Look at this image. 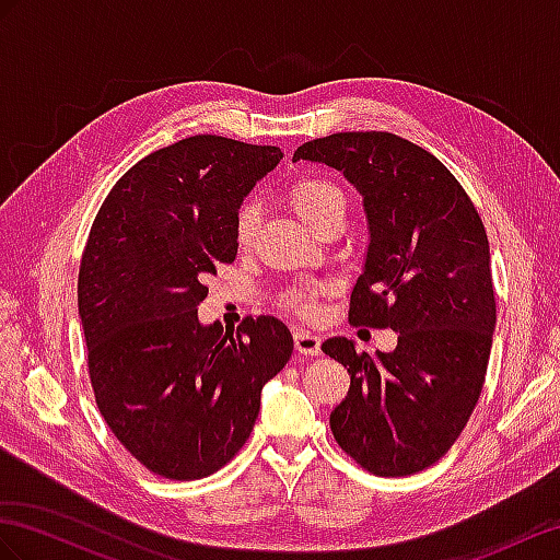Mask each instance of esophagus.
Masks as SVG:
<instances>
[{"label":"esophagus","instance_id":"esophagus-1","mask_svg":"<svg viewBox=\"0 0 560 560\" xmlns=\"http://www.w3.org/2000/svg\"><path fill=\"white\" fill-rule=\"evenodd\" d=\"M295 350L300 354H319L322 352V336L305 331V328H293Z\"/></svg>","mask_w":560,"mask_h":560}]
</instances>
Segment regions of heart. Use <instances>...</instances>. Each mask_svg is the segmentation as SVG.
<instances>
[{
  "label": "heart",
  "mask_w": 560,
  "mask_h": 560,
  "mask_svg": "<svg viewBox=\"0 0 560 560\" xmlns=\"http://www.w3.org/2000/svg\"><path fill=\"white\" fill-rule=\"evenodd\" d=\"M289 200L293 210L303 218L310 226L319 229L331 218H346L348 198L340 186L324 175H303L291 182ZM260 222L257 206L246 200L241 203L234 218V238L238 248H248L255 238V229ZM324 291V285H291L279 295V305L291 310L300 317H312L314 314V298Z\"/></svg>",
  "instance_id": "obj_1"
}]
</instances>
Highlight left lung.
<instances>
[{
    "mask_svg": "<svg viewBox=\"0 0 560 560\" xmlns=\"http://www.w3.org/2000/svg\"><path fill=\"white\" fill-rule=\"evenodd\" d=\"M293 158L340 170L364 196L371 243L348 319L397 334L376 357L324 340L350 374L328 423L369 472L411 476L450 452L482 393L497 324L485 224L452 172L393 132H336Z\"/></svg>",
    "mask_w": 560,
    "mask_h": 560,
    "instance_id": "1",
    "label": "left lung"
}]
</instances>
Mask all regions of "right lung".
Wrapping results in <instances>:
<instances>
[{"mask_svg":"<svg viewBox=\"0 0 560 560\" xmlns=\"http://www.w3.org/2000/svg\"><path fill=\"white\" fill-rule=\"evenodd\" d=\"M279 147L186 137L141 158L108 191L84 243L78 307L104 421L139 464L198 480L253 433L262 385L291 360L279 319L198 324L206 277L234 262V218Z\"/></svg>","mask_w":560,"mask_h":560,"instance_id":"obj_1","label":"right lung"}]
</instances>
